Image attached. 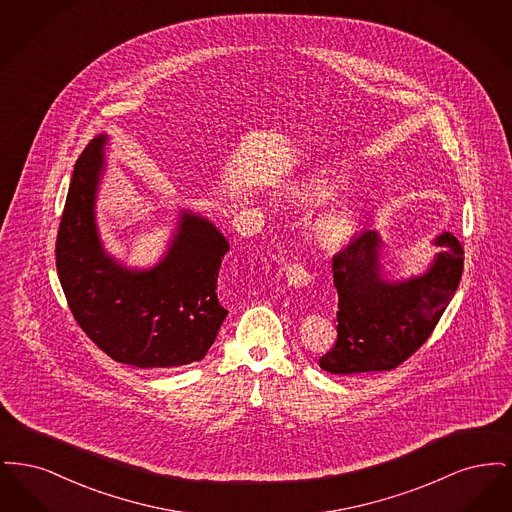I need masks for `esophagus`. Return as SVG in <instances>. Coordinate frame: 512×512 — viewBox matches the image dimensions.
Segmentation results:
<instances>
[{"mask_svg":"<svg viewBox=\"0 0 512 512\" xmlns=\"http://www.w3.org/2000/svg\"><path fill=\"white\" fill-rule=\"evenodd\" d=\"M284 272H286L288 282H290L292 286H295V288H305V286H309L311 280H313V274L307 270V267H305L303 263H297V261L288 263V265L284 267Z\"/></svg>","mask_w":512,"mask_h":512,"instance_id":"1","label":"esophagus"}]
</instances>
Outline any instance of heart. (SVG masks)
Masks as SVG:
<instances>
[{"mask_svg": "<svg viewBox=\"0 0 512 512\" xmlns=\"http://www.w3.org/2000/svg\"><path fill=\"white\" fill-rule=\"evenodd\" d=\"M326 194V186L320 180H313L301 188L299 195L305 199H318ZM357 228V213L347 207V205H338L330 211L324 213V217L318 222V234L322 240L328 244H340L345 242Z\"/></svg>", "mask_w": 512, "mask_h": 512, "instance_id": "1", "label": "heart"}]
</instances>
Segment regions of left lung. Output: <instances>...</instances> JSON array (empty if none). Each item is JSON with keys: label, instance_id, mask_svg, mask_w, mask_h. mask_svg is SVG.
I'll return each mask as SVG.
<instances>
[{"label": "left lung", "instance_id": "obj_1", "mask_svg": "<svg viewBox=\"0 0 512 512\" xmlns=\"http://www.w3.org/2000/svg\"><path fill=\"white\" fill-rule=\"evenodd\" d=\"M430 270L407 282H386L380 272L382 240L374 230L355 234L332 257L338 290V338L318 365L334 374L393 370L430 338L459 288L463 245L443 232Z\"/></svg>", "mask_w": 512, "mask_h": 512}]
</instances>
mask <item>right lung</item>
<instances>
[{
    "label": "right lung",
    "instance_id": "right-lung-1",
    "mask_svg": "<svg viewBox=\"0 0 512 512\" xmlns=\"http://www.w3.org/2000/svg\"><path fill=\"white\" fill-rule=\"evenodd\" d=\"M105 138L74 165L55 242V267L74 320L113 361L174 368L201 361L228 315L217 297L228 242L209 220L184 213L167 257L147 272L113 263L99 244L94 199Z\"/></svg>",
    "mask_w": 512,
    "mask_h": 512
}]
</instances>
